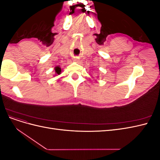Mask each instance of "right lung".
<instances>
[{"label": "right lung", "instance_id": "right-lung-1", "mask_svg": "<svg viewBox=\"0 0 160 160\" xmlns=\"http://www.w3.org/2000/svg\"><path fill=\"white\" fill-rule=\"evenodd\" d=\"M55 72H56V73H57V74L59 75V74L61 73V69L59 67H56L55 68Z\"/></svg>", "mask_w": 160, "mask_h": 160}]
</instances>
